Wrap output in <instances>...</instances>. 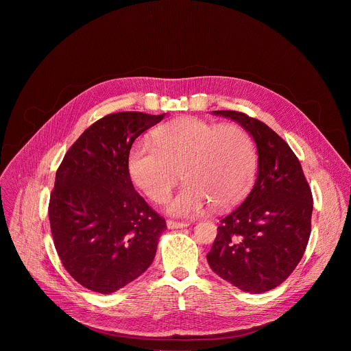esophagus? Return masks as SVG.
Wrapping results in <instances>:
<instances>
[{
    "label": "esophagus",
    "mask_w": 351,
    "mask_h": 351,
    "mask_svg": "<svg viewBox=\"0 0 351 351\" xmlns=\"http://www.w3.org/2000/svg\"><path fill=\"white\" fill-rule=\"evenodd\" d=\"M167 226H168L169 229H180V228L189 226V223H187V222H178V221L168 219V221H167Z\"/></svg>",
    "instance_id": "obj_1"
}]
</instances>
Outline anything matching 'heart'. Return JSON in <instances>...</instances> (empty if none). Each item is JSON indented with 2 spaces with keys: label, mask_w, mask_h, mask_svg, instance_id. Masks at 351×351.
<instances>
[{
  "label": "heart",
  "mask_w": 351,
  "mask_h": 351,
  "mask_svg": "<svg viewBox=\"0 0 351 351\" xmlns=\"http://www.w3.org/2000/svg\"><path fill=\"white\" fill-rule=\"evenodd\" d=\"M256 167L254 141L243 128L193 117L161 125L153 143L138 140L128 154L130 180L154 203L168 197L180 172L184 186L167 203L175 217H195L210 203L215 210L233 206L252 186Z\"/></svg>",
  "instance_id": "heart-1"
}]
</instances>
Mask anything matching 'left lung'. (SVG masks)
<instances>
[{"label": "left lung", "mask_w": 351, "mask_h": 351, "mask_svg": "<svg viewBox=\"0 0 351 351\" xmlns=\"http://www.w3.org/2000/svg\"><path fill=\"white\" fill-rule=\"evenodd\" d=\"M253 136L257 180L244 202L222 218L207 254L211 269L243 291L264 293L289 278L311 233L313 194L289 144L264 122L239 111H214Z\"/></svg>", "instance_id": "left-lung-1"}]
</instances>
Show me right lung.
<instances>
[{
  "label": "right lung",
  "mask_w": 351,
  "mask_h": 351,
  "mask_svg": "<svg viewBox=\"0 0 351 351\" xmlns=\"http://www.w3.org/2000/svg\"><path fill=\"white\" fill-rule=\"evenodd\" d=\"M164 117L129 111L98 119L57 171L48 206L54 244L65 269L88 290L114 293L156 257L167 223L134 190L128 154Z\"/></svg>",
  "instance_id": "1"
}]
</instances>
